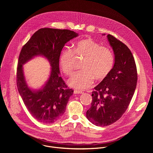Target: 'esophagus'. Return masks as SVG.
<instances>
[{
    "mask_svg": "<svg viewBox=\"0 0 153 153\" xmlns=\"http://www.w3.org/2000/svg\"><path fill=\"white\" fill-rule=\"evenodd\" d=\"M74 94H82L83 92L81 90H78V89H74Z\"/></svg>",
    "mask_w": 153,
    "mask_h": 153,
    "instance_id": "obj_1",
    "label": "esophagus"
}]
</instances>
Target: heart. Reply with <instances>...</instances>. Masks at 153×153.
I'll return each instance as SVG.
<instances>
[{
	"label": "heart",
	"mask_w": 153,
	"mask_h": 153,
	"mask_svg": "<svg viewBox=\"0 0 153 153\" xmlns=\"http://www.w3.org/2000/svg\"><path fill=\"white\" fill-rule=\"evenodd\" d=\"M75 56L84 58L81 65L83 69L74 73L68 80V84L79 89L90 87L95 78L98 80L105 79L114 64L112 51L90 38L77 42L73 49L66 48L62 50L59 65L66 75L73 72Z\"/></svg>",
	"instance_id": "heart-1"
}]
</instances>
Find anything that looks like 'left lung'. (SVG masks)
<instances>
[{
    "label": "left lung",
    "mask_w": 153,
    "mask_h": 153,
    "mask_svg": "<svg viewBox=\"0 0 153 153\" xmlns=\"http://www.w3.org/2000/svg\"><path fill=\"white\" fill-rule=\"evenodd\" d=\"M107 38L115 55L108 76L92 92L88 120L97 126H107L118 121L127 109L134 94L137 71L134 58L126 45L111 35Z\"/></svg>",
    "instance_id": "left-lung-1"
}]
</instances>
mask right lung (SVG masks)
Segmentation results:
<instances>
[{"mask_svg":"<svg viewBox=\"0 0 153 153\" xmlns=\"http://www.w3.org/2000/svg\"><path fill=\"white\" fill-rule=\"evenodd\" d=\"M78 35L68 29L45 27L37 30L22 47L17 68L18 89L26 107L39 122L53 123L65 111L74 91L68 87L59 75V57L65 44ZM38 55L47 58L52 68L49 79L43 88L33 91L26 84L22 65Z\"/></svg>","mask_w":153,"mask_h":153,"instance_id":"obj_1","label":"right lung"}]
</instances>
